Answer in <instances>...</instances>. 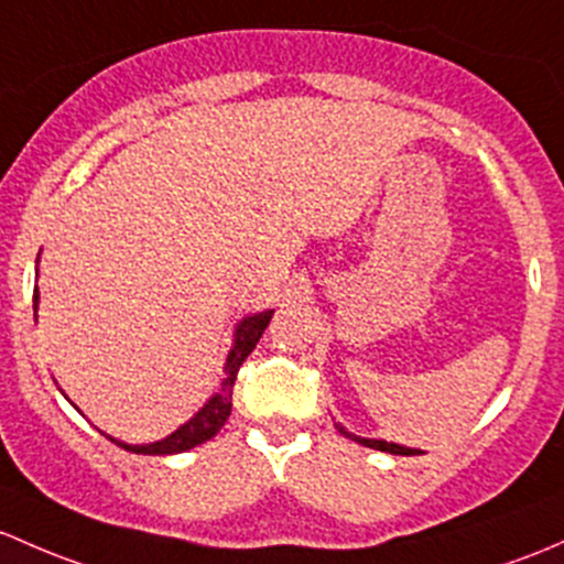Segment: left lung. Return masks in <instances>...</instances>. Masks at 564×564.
Wrapping results in <instances>:
<instances>
[{
    "label": "left lung",
    "mask_w": 564,
    "mask_h": 564,
    "mask_svg": "<svg viewBox=\"0 0 564 564\" xmlns=\"http://www.w3.org/2000/svg\"><path fill=\"white\" fill-rule=\"evenodd\" d=\"M335 426H337V432H340V435L351 437V441H357V443H361V446H367V448H376V452L400 454V456H413V454H419V448H405V446H397V443L376 441V437H359V435H354V432H348L346 426H340V424H335Z\"/></svg>",
    "instance_id": "obj_1"
}]
</instances>
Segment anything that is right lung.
Listing matches in <instances>:
<instances>
[{"instance_id": "1", "label": "right lung", "mask_w": 564, "mask_h": 564, "mask_svg": "<svg viewBox=\"0 0 564 564\" xmlns=\"http://www.w3.org/2000/svg\"><path fill=\"white\" fill-rule=\"evenodd\" d=\"M37 300H40V294H37V289H34V311H37ZM272 313L275 311L253 313V316H246L240 324H237L232 351H229L227 365H224L227 378L221 381V389H218L216 394H213L210 400H207L205 405L199 408V411L194 413L186 424L177 426L173 435L162 437V441H156V443H145V446H129V443H121V441H116V437L108 435L110 441L132 454H181V452H188V448L199 446V443L210 441V437L216 435L224 424H227L229 413H232V387H235L237 370H240V365L246 361L248 354L257 348L259 337H262L267 324H270Z\"/></svg>"}]
</instances>
